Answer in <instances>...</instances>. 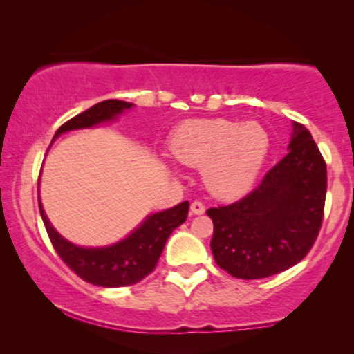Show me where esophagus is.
<instances>
[{
    "mask_svg": "<svg viewBox=\"0 0 354 354\" xmlns=\"http://www.w3.org/2000/svg\"><path fill=\"white\" fill-rule=\"evenodd\" d=\"M205 209H206V207L201 201H193L192 206H190V212H192V214H195V216H201L203 212H205Z\"/></svg>",
    "mask_w": 354,
    "mask_h": 354,
    "instance_id": "1",
    "label": "esophagus"
}]
</instances>
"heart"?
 Instances as JSON below:
<instances>
[{
    "instance_id": "b5f03b06",
    "label": "heart",
    "mask_w": 354,
    "mask_h": 354,
    "mask_svg": "<svg viewBox=\"0 0 354 354\" xmlns=\"http://www.w3.org/2000/svg\"><path fill=\"white\" fill-rule=\"evenodd\" d=\"M268 148V133L261 125L229 119L187 120L169 142L174 159L203 169L207 190L219 198H239L253 187Z\"/></svg>"
}]
</instances>
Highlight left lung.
<instances>
[{
  "instance_id": "left-lung-1",
  "label": "left lung",
  "mask_w": 354,
  "mask_h": 354,
  "mask_svg": "<svg viewBox=\"0 0 354 354\" xmlns=\"http://www.w3.org/2000/svg\"><path fill=\"white\" fill-rule=\"evenodd\" d=\"M288 154L240 201L211 207L216 264L236 279L283 272L313 248L321 230L327 167L313 135L293 122Z\"/></svg>"
}]
</instances>
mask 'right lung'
I'll return each mask as SVG.
<instances>
[{
    "label": "right lung",
    "mask_w": 354,
    "mask_h": 354,
    "mask_svg": "<svg viewBox=\"0 0 354 354\" xmlns=\"http://www.w3.org/2000/svg\"><path fill=\"white\" fill-rule=\"evenodd\" d=\"M132 106V103L120 100L101 101L62 124L53 140L71 130L90 129L118 119V115ZM38 206H40V214L48 236L61 259L85 282L108 288L127 287L151 274L169 235L187 221L188 207H190L188 201H183L171 209L154 212L118 243L100 246V248H85V246L71 243L61 234H57L43 211L41 201H38Z\"/></svg>",
    "instance_id": "add662e5"
}]
</instances>
